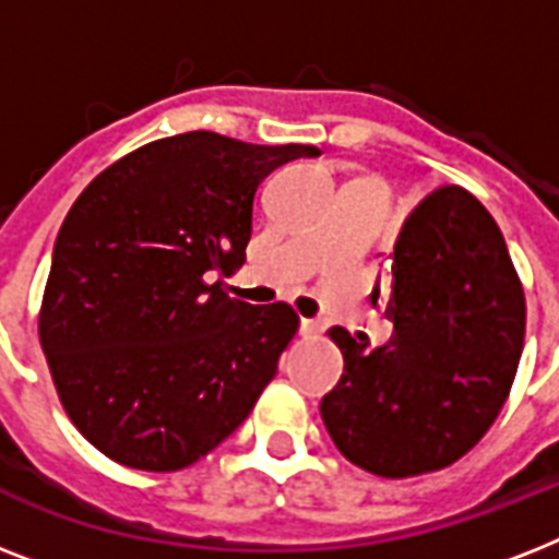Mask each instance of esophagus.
Returning <instances> with one entry per match:
<instances>
[{
	"label": "esophagus",
	"mask_w": 559,
	"mask_h": 559,
	"mask_svg": "<svg viewBox=\"0 0 559 559\" xmlns=\"http://www.w3.org/2000/svg\"><path fill=\"white\" fill-rule=\"evenodd\" d=\"M298 333H301V336H307V340H313V336H319V333H322V324L313 322V319H301V324H298Z\"/></svg>",
	"instance_id": "esophagus-1"
}]
</instances>
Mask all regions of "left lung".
<instances>
[{
  "instance_id": "obj_1",
  "label": "left lung",
  "mask_w": 559,
  "mask_h": 559,
  "mask_svg": "<svg viewBox=\"0 0 559 559\" xmlns=\"http://www.w3.org/2000/svg\"><path fill=\"white\" fill-rule=\"evenodd\" d=\"M394 324L382 348L331 328L345 371L322 397L336 450L382 478L455 464L502 412L525 340V293L490 211L461 186L432 191L391 254Z\"/></svg>"
}]
</instances>
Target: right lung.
Masks as SVG:
<instances>
[{
  "label": "right lung",
  "mask_w": 559,
  "mask_h": 559,
  "mask_svg": "<svg viewBox=\"0 0 559 559\" xmlns=\"http://www.w3.org/2000/svg\"><path fill=\"white\" fill-rule=\"evenodd\" d=\"M313 144L193 130L127 153L74 200L39 307V345L78 432L107 459L174 473L254 408L298 331L284 301L246 305L254 191Z\"/></svg>",
  "instance_id": "add662e5"
}]
</instances>
